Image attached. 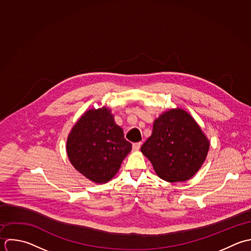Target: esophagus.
<instances>
[{
  "label": "esophagus",
  "mask_w": 251,
  "mask_h": 251,
  "mask_svg": "<svg viewBox=\"0 0 251 251\" xmlns=\"http://www.w3.org/2000/svg\"><path fill=\"white\" fill-rule=\"evenodd\" d=\"M142 146V142H139V143H134L133 144V150L134 151H139L140 148Z\"/></svg>",
  "instance_id": "34e87169"
}]
</instances>
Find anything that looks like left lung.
Here are the masks:
<instances>
[{"label":"left lung","instance_id":"1","mask_svg":"<svg viewBox=\"0 0 251 251\" xmlns=\"http://www.w3.org/2000/svg\"><path fill=\"white\" fill-rule=\"evenodd\" d=\"M209 142L195 119L183 109H171L155 119L151 136L142 152L161 179L182 182L192 178L203 164Z\"/></svg>","mask_w":251,"mask_h":251}]
</instances>
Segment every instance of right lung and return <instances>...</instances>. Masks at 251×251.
<instances>
[{
    "instance_id": "right-lung-1",
    "label": "right lung",
    "mask_w": 251,
    "mask_h": 251,
    "mask_svg": "<svg viewBox=\"0 0 251 251\" xmlns=\"http://www.w3.org/2000/svg\"><path fill=\"white\" fill-rule=\"evenodd\" d=\"M132 145L106 107L90 109L72 128L66 143L71 164L89 180L106 183L118 171Z\"/></svg>"
}]
</instances>
